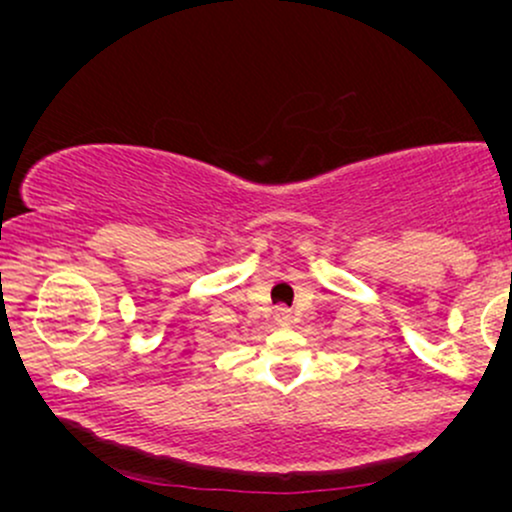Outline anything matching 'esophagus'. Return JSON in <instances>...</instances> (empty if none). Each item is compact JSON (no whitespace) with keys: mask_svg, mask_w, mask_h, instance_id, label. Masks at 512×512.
I'll list each match as a JSON object with an SVG mask.
<instances>
[{"mask_svg":"<svg viewBox=\"0 0 512 512\" xmlns=\"http://www.w3.org/2000/svg\"><path fill=\"white\" fill-rule=\"evenodd\" d=\"M274 320L279 322V325H289V322H291V310L289 308H276L274 310Z\"/></svg>","mask_w":512,"mask_h":512,"instance_id":"1","label":"esophagus"}]
</instances>
